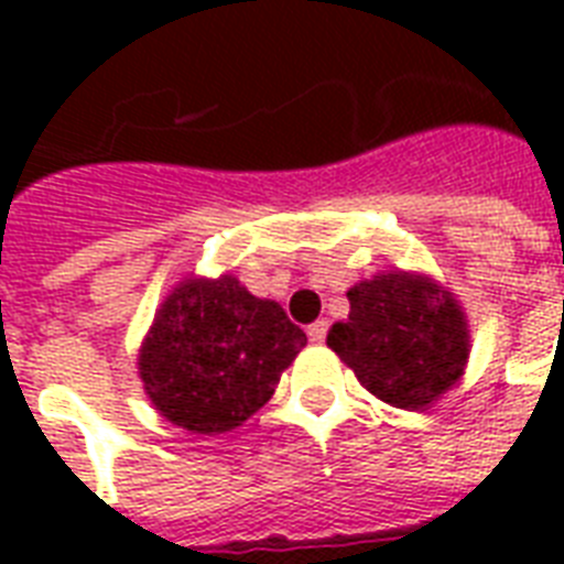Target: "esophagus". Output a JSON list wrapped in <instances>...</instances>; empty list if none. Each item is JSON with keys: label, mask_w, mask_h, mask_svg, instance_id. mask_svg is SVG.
<instances>
[{"label": "esophagus", "mask_w": 564, "mask_h": 564, "mask_svg": "<svg viewBox=\"0 0 564 564\" xmlns=\"http://www.w3.org/2000/svg\"><path fill=\"white\" fill-rule=\"evenodd\" d=\"M307 334L313 343H325V336H327V322L325 318H318V322H313V325L307 327Z\"/></svg>", "instance_id": "esophagus-1"}]
</instances>
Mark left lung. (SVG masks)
<instances>
[{
    "label": "left lung",
    "mask_w": 564,
    "mask_h": 564,
    "mask_svg": "<svg viewBox=\"0 0 564 564\" xmlns=\"http://www.w3.org/2000/svg\"><path fill=\"white\" fill-rule=\"evenodd\" d=\"M351 316L327 345L380 401L421 410L456 383L468 360V327L456 301L419 274H377L348 292Z\"/></svg>",
    "instance_id": "8db88e82"
}]
</instances>
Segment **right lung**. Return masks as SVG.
Wrapping results in <instances>:
<instances>
[{
  "instance_id": "obj_1",
  "label": "right lung",
  "mask_w": 564,
  "mask_h": 564,
  "mask_svg": "<svg viewBox=\"0 0 564 564\" xmlns=\"http://www.w3.org/2000/svg\"><path fill=\"white\" fill-rule=\"evenodd\" d=\"M304 345L281 304L254 299L237 278L184 281L154 318L140 377L161 415L213 436L254 415Z\"/></svg>"
}]
</instances>
